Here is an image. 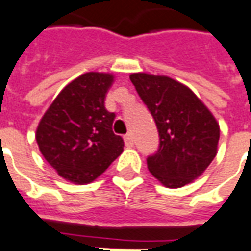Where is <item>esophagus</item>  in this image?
I'll return each instance as SVG.
<instances>
[{
	"label": "esophagus",
	"instance_id": "34e87169",
	"mask_svg": "<svg viewBox=\"0 0 251 251\" xmlns=\"http://www.w3.org/2000/svg\"><path fill=\"white\" fill-rule=\"evenodd\" d=\"M124 141H125V145L127 148H131L133 145H134V140H133V135L131 134H126L124 137Z\"/></svg>",
	"mask_w": 251,
	"mask_h": 251
}]
</instances>
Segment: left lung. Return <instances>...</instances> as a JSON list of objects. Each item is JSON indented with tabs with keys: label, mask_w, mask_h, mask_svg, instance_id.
<instances>
[{
	"label": "left lung",
	"mask_w": 251,
	"mask_h": 251,
	"mask_svg": "<svg viewBox=\"0 0 251 251\" xmlns=\"http://www.w3.org/2000/svg\"><path fill=\"white\" fill-rule=\"evenodd\" d=\"M130 81L151 113L159 149L148 158V169L170 189L202 176L218 151L220 125L192 89L166 75L130 74Z\"/></svg>",
	"instance_id": "left-lung-1"
}]
</instances>
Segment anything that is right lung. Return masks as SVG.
<instances>
[{
    "mask_svg": "<svg viewBox=\"0 0 251 251\" xmlns=\"http://www.w3.org/2000/svg\"><path fill=\"white\" fill-rule=\"evenodd\" d=\"M113 82L111 73L79 75L59 92L37 126L41 154L69 182H93L124 151V140L113 133L116 114L105 107Z\"/></svg>",
    "mask_w": 251,
    "mask_h": 251,
    "instance_id": "right-lung-1",
    "label": "right lung"
}]
</instances>
